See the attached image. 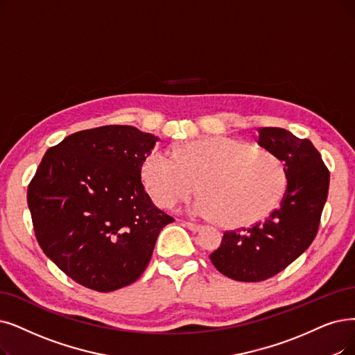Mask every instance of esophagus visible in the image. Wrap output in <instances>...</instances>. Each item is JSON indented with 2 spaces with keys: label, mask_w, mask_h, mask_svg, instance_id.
Instances as JSON below:
<instances>
[{
  "label": "esophagus",
  "mask_w": 355,
  "mask_h": 355,
  "mask_svg": "<svg viewBox=\"0 0 355 355\" xmlns=\"http://www.w3.org/2000/svg\"><path fill=\"white\" fill-rule=\"evenodd\" d=\"M185 225L188 227V229H189L191 232H200V230H201V227H202V225H200V224H196V223H189V221H187V223H185Z\"/></svg>",
  "instance_id": "34e87169"
}]
</instances>
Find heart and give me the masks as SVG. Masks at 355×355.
Returning a JSON list of instances; mask_svg holds the SVG:
<instances>
[{
  "label": "heart",
  "mask_w": 355,
  "mask_h": 355,
  "mask_svg": "<svg viewBox=\"0 0 355 355\" xmlns=\"http://www.w3.org/2000/svg\"><path fill=\"white\" fill-rule=\"evenodd\" d=\"M141 173L154 202L167 209L200 187L204 193L192 204V214L229 227L262 220L287 189V168L277 154L229 137L189 141L175 153L154 148Z\"/></svg>",
  "instance_id": "obj_1"
}]
</instances>
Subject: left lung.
<instances>
[{"label": "left lung", "mask_w": 355, "mask_h": 355, "mask_svg": "<svg viewBox=\"0 0 355 355\" xmlns=\"http://www.w3.org/2000/svg\"><path fill=\"white\" fill-rule=\"evenodd\" d=\"M258 143L287 168V189L262 223L225 232L209 259L221 274L257 282L281 272L311 245L329 189V170L309 139L282 128L258 130Z\"/></svg>", "instance_id": "1"}]
</instances>
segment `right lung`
<instances>
[{
    "mask_svg": "<svg viewBox=\"0 0 355 355\" xmlns=\"http://www.w3.org/2000/svg\"><path fill=\"white\" fill-rule=\"evenodd\" d=\"M157 141L135 126L106 125L68 135L42 159L27 189L35 234L78 284L101 293L132 284L175 221L141 182Z\"/></svg>",
    "mask_w": 355,
    "mask_h": 355,
    "instance_id": "1",
    "label": "right lung"
}]
</instances>
